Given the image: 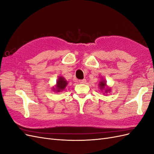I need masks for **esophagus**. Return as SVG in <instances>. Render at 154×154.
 Masks as SVG:
<instances>
[{"label":"esophagus","instance_id":"obj_1","mask_svg":"<svg viewBox=\"0 0 154 154\" xmlns=\"http://www.w3.org/2000/svg\"><path fill=\"white\" fill-rule=\"evenodd\" d=\"M78 82L80 83H86V80L85 79H83V80H78Z\"/></svg>","mask_w":154,"mask_h":154}]
</instances>
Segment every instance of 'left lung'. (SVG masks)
I'll return each instance as SVG.
<instances>
[{"label":"left lung","instance_id":"8db88e82","mask_svg":"<svg viewBox=\"0 0 154 154\" xmlns=\"http://www.w3.org/2000/svg\"><path fill=\"white\" fill-rule=\"evenodd\" d=\"M99 85H100V89L101 90H103V88H105V86H106V83L103 80V81H101L99 83ZM110 89H109V88H108V89L106 90L105 92H108V91H110Z\"/></svg>","mask_w":154,"mask_h":154}]
</instances>
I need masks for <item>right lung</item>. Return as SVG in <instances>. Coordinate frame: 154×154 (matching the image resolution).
Masks as SVG:
<instances>
[{"mask_svg":"<svg viewBox=\"0 0 154 154\" xmlns=\"http://www.w3.org/2000/svg\"><path fill=\"white\" fill-rule=\"evenodd\" d=\"M67 84V81L65 80L63 77H60L58 78V80L57 82V88H54V91L59 92L60 91H63Z\"/></svg>","mask_w":154,"mask_h":154,"instance_id":"1","label":"right lung"}]
</instances>
